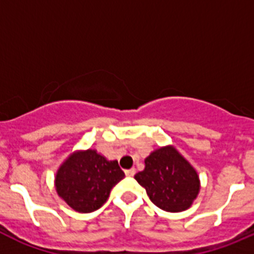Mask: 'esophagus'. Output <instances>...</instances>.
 Instances as JSON below:
<instances>
[{"label": "esophagus", "instance_id": "esophagus-1", "mask_svg": "<svg viewBox=\"0 0 254 254\" xmlns=\"http://www.w3.org/2000/svg\"><path fill=\"white\" fill-rule=\"evenodd\" d=\"M136 174V169L134 168H131V169L126 170V176L127 177H133Z\"/></svg>", "mask_w": 254, "mask_h": 254}]
</instances>
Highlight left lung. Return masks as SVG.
<instances>
[{
    "mask_svg": "<svg viewBox=\"0 0 254 254\" xmlns=\"http://www.w3.org/2000/svg\"><path fill=\"white\" fill-rule=\"evenodd\" d=\"M134 179L146 190L151 202L168 212L190 208L199 192L196 169L174 146L152 151L145 159V169Z\"/></svg>",
    "mask_w": 254,
    "mask_h": 254,
    "instance_id": "left-lung-1",
    "label": "left lung"
}]
</instances>
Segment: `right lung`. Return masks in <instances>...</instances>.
<instances>
[{"label":"right lung","mask_w":254,"mask_h":254,"mask_svg":"<svg viewBox=\"0 0 254 254\" xmlns=\"http://www.w3.org/2000/svg\"><path fill=\"white\" fill-rule=\"evenodd\" d=\"M125 178L117 160H108L96 150L71 154L57 170L56 190L77 212H93L105 203L111 190Z\"/></svg>","instance_id":"obj_1"}]
</instances>
